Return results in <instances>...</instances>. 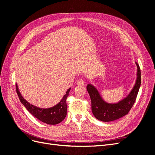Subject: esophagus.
<instances>
[{
	"label": "esophagus",
	"mask_w": 155,
	"mask_h": 155,
	"mask_svg": "<svg viewBox=\"0 0 155 155\" xmlns=\"http://www.w3.org/2000/svg\"><path fill=\"white\" fill-rule=\"evenodd\" d=\"M76 84L78 85H80V86H82L84 85V81L83 79H79V80L77 81L76 82Z\"/></svg>",
	"instance_id": "esophagus-1"
}]
</instances>
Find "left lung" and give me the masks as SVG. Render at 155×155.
<instances>
[{
    "mask_svg": "<svg viewBox=\"0 0 155 155\" xmlns=\"http://www.w3.org/2000/svg\"><path fill=\"white\" fill-rule=\"evenodd\" d=\"M137 67V80L132 90L124 99L114 104L105 101L100 92L92 84H88L87 90L91 97L92 112L96 118L102 121H112L118 120L127 114L134 105L141 85V72L138 64L135 62Z\"/></svg>",
    "mask_w": 155,
    "mask_h": 155,
    "instance_id": "1",
    "label": "left lung"
}]
</instances>
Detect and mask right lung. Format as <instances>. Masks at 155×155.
<instances>
[{
  "label": "right lung",
  "instance_id": "right-lung-1",
  "mask_svg": "<svg viewBox=\"0 0 155 155\" xmlns=\"http://www.w3.org/2000/svg\"><path fill=\"white\" fill-rule=\"evenodd\" d=\"M70 89H71V88L68 89L66 92V94L63 96L61 100L57 105H55L52 107L43 109V108H39L33 105L30 104L29 102H28L22 97L19 90H18L17 84H16L17 93L21 104L36 118L42 121V122L49 125H56L59 124L66 117L67 112L66 100L69 94Z\"/></svg>",
  "mask_w": 155,
  "mask_h": 155
}]
</instances>
